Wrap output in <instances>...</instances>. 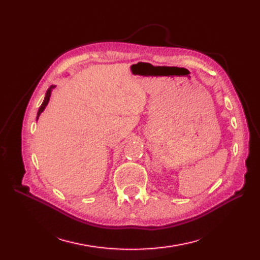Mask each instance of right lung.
<instances>
[{"mask_svg": "<svg viewBox=\"0 0 260 260\" xmlns=\"http://www.w3.org/2000/svg\"><path fill=\"white\" fill-rule=\"evenodd\" d=\"M53 88L54 86L53 85H51L50 88L48 89V91H46V94H45V98H44V101H43V103H42V105L40 106V108H39V111H38V115H37V120H38V118H39V116H40V114L44 111V108H45V106L48 105V103H49V101H50V96H51V92H52V90H53Z\"/></svg>", "mask_w": 260, "mask_h": 260, "instance_id": "right-lung-1", "label": "right lung"}]
</instances>
